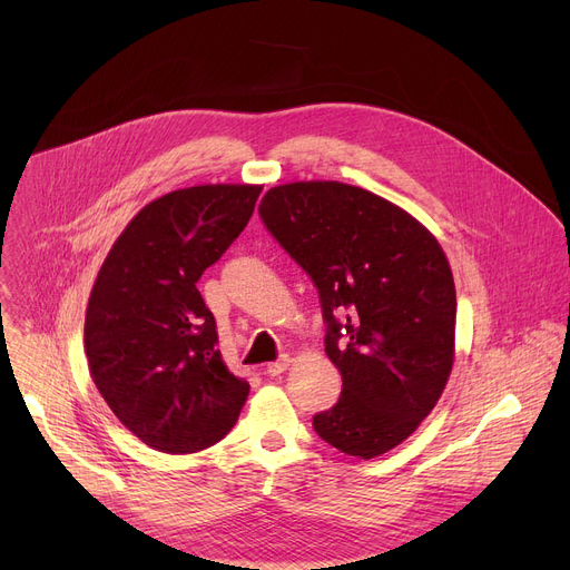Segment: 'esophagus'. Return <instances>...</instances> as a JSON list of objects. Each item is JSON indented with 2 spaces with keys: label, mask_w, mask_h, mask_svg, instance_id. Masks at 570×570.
<instances>
[{
  "label": "esophagus",
  "mask_w": 570,
  "mask_h": 570,
  "mask_svg": "<svg viewBox=\"0 0 570 570\" xmlns=\"http://www.w3.org/2000/svg\"><path fill=\"white\" fill-rule=\"evenodd\" d=\"M288 365H291V358H288V356H282L279 361H273V363H268V365H266V374H271V376H279Z\"/></svg>",
  "instance_id": "1"
}]
</instances>
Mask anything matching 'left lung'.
<instances>
[{
  "label": "left lung",
  "mask_w": 570,
  "mask_h": 570,
  "mask_svg": "<svg viewBox=\"0 0 570 570\" xmlns=\"http://www.w3.org/2000/svg\"><path fill=\"white\" fill-rule=\"evenodd\" d=\"M259 214L311 275L330 324L324 352L343 374L315 433L372 460L409 440L435 409L455 361V284L449 259L403 207L338 180L268 189ZM344 315L351 341L338 346Z\"/></svg>",
  "instance_id": "1"
}]
</instances>
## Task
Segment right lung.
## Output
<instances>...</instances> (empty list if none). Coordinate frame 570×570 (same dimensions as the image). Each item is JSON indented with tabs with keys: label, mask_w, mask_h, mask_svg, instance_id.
<instances>
[{
	"label": "right lung",
	"mask_w": 570,
	"mask_h": 570,
	"mask_svg": "<svg viewBox=\"0 0 570 570\" xmlns=\"http://www.w3.org/2000/svg\"><path fill=\"white\" fill-rule=\"evenodd\" d=\"M262 185H196L141 207L95 279L86 311L92 381L117 420L161 453L223 440L248 399L216 347L196 282L248 225Z\"/></svg>",
	"instance_id": "add662e5"
}]
</instances>
